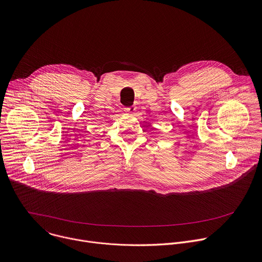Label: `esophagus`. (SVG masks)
I'll list each match as a JSON object with an SVG mask.
<instances>
[{"label":"esophagus","mask_w":262,"mask_h":262,"mask_svg":"<svg viewBox=\"0 0 262 262\" xmlns=\"http://www.w3.org/2000/svg\"><path fill=\"white\" fill-rule=\"evenodd\" d=\"M136 110H137V107H136V106H130V107L124 108V111L127 112V113H135Z\"/></svg>","instance_id":"esophagus-1"}]
</instances>
